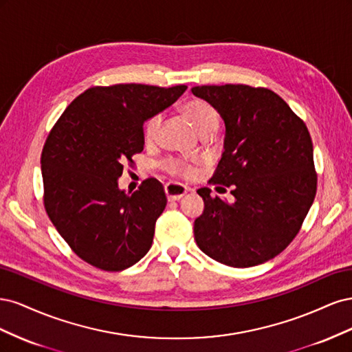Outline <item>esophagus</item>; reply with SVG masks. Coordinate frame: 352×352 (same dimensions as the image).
<instances>
[{"mask_svg":"<svg viewBox=\"0 0 352 352\" xmlns=\"http://www.w3.org/2000/svg\"><path fill=\"white\" fill-rule=\"evenodd\" d=\"M164 190H166V195H167L168 201H179L180 198H182L188 192L189 189L186 186H184V185L167 184L164 186Z\"/></svg>","mask_w":352,"mask_h":352,"instance_id":"esophagus-1","label":"esophagus"}]
</instances>
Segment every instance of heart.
I'll return each mask as SVG.
<instances>
[{
	"instance_id": "1",
	"label": "heart",
	"mask_w": 352,
	"mask_h": 352,
	"mask_svg": "<svg viewBox=\"0 0 352 352\" xmlns=\"http://www.w3.org/2000/svg\"><path fill=\"white\" fill-rule=\"evenodd\" d=\"M184 113L189 119V122L192 123V126L198 131L199 135L214 133L217 131L219 116L216 110L206 101L192 100L186 102L184 107ZM160 123H162V117L160 116H153L151 119H148L144 127V138L146 141L155 140ZM164 167L168 173L176 175V176H190L194 173L192 167L177 158H168L164 163Z\"/></svg>"
}]
</instances>
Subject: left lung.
<instances>
[{
    "mask_svg": "<svg viewBox=\"0 0 352 352\" xmlns=\"http://www.w3.org/2000/svg\"><path fill=\"white\" fill-rule=\"evenodd\" d=\"M225 122L211 182L230 188L232 202L198 189L204 211L194 223L199 250L230 267L274 258L300 232L317 189L313 142L305 123L278 94L248 85L194 87Z\"/></svg>",
    "mask_w": 352,
    "mask_h": 352,
    "instance_id": "8db88e82",
    "label": "left lung"
}]
</instances>
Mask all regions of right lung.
Returning a JSON list of instances; mask_svg holds the SVG:
<instances>
[{
  "label": "right lung",
  "instance_id": "obj_1",
  "mask_svg": "<svg viewBox=\"0 0 352 352\" xmlns=\"http://www.w3.org/2000/svg\"><path fill=\"white\" fill-rule=\"evenodd\" d=\"M186 91L141 83L80 94L50 132L41 155L44 204L70 248L94 267L122 272L150 251L167 198L157 179L119 188L123 164L144 150V123Z\"/></svg>",
  "mask_w": 352,
  "mask_h": 352
}]
</instances>
